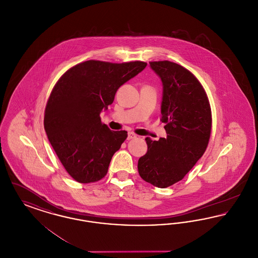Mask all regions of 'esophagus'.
I'll use <instances>...</instances> for the list:
<instances>
[{"instance_id": "esophagus-1", "label": "esophagus", "mask_w": 258, "mask_h": 258, "mask_svg": "<svg viewBox=\"0 0 258 258\" xmlns=\"http://www.w3.org/2000/svg\"><path fill=\"white\" fill-rule=\"evenodd\" d=\"M134 138H136V135H135L134 133H128V134H127V139H128V140L134 139Z\"/></svg>"}]
</instances>
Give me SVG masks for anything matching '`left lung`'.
<instances>
[{
    "instance_id": "1",
    "label": "left lung",
    "mask_w": 258,
    "mask_h": 258,
    "mask_svg": "<svg viewBox=\"0 0 258 258\" xmlns=\"http://www.w3.org/2000/svg\"><path fill=\"white\" fill-rule=\"evenodd\" d=\"M161 79V122L166 138L147 137V153L138 160L140 177L167 187L181 181L205 153L212 130L208 97L197 77L169 61H150Z\"/></svg>"
}]
</instances>
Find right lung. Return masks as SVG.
<instances>
[{
    "label": "right lung",
    "instance_id": "1",
    "mask_svg": "<svg viewBox=\"0 0 258 258\" xmlns=\"http://www.w3.org/2000/svg\"><path fill=\"white\" fill-rule=\"evenodd\" d=\"M147 62H80L62 74L50 94L44 130L67 172L78 183L98 182L127 137L101 123L99 114L117 90L141 73Z\"/></svg>",
    "mask_w": 258,
    "mask_h": 258
}]
</instances>
